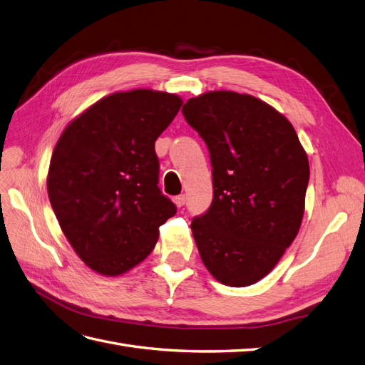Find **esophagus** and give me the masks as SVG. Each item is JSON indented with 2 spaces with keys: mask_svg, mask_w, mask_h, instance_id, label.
Returning a JSON list of instances; mask_svg holds the SVG:
<instances>
[{
  "mask_svg": "<svg viewBox=\"0 0 365 365\" xmlns=\"http://www.w3.org/2000/svg\"><path fill=\"white\" fill-rule=\"evenodd\" d=\"M173 202L176 204V207H182L184 204H185V196L184 195H178V196H175L173 197Z\"/></svg>",
  "mask_w": 365,
  "mask_h": 365,
  "instance_id": "esophagus-1",
  "label": "esophagus"
}]
</instances>
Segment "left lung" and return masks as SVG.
I'll use <instances>...</instances> for the list:
<instances>
[{"label":"left lung","instance_id":"8db88e82","mask_svg":"<svg viewBox=\"0 0 365 365\" xmlns=\"http://www.w3.org/2000/svg\"><path fill=\"white\" fill-rule=\"evenodd\" d=\"M182 114L210 152L213 201L192 220L205 268L233 288L269 274L300 230L307 155L289 120L250 94L210 91Z\"/></svg>","mask_w":365,"mask_h":365}]
</instances>
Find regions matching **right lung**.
<instances>
[{
  "label": "right lung",
  "instance_id": "add662e5",
  "mask_svg": "<svg viewBox=\"0 0 365 365\" xmlns=\"http://www.w3.org/2000/svg\"><path fill=\"white\" fill-rule=\"evenodd\" d=\"M182 105L176 94L114 93L65 128L47 190L58 222L86 267L115 277L145 260L176 207L158 187L155 141Z\"/></svg>",
  "mask_w": 365,
  "mask_h": 365
}]
</instances>
